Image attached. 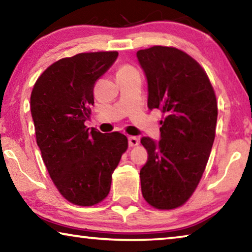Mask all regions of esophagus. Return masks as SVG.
I'll return each instance as SVG.
<instances>
[{
    "mask_svg": "<svg viewBox=\"0 0 252 252\" xmlns=\"http://www.w3.org/2000/svg\"><path fill=\"white\" fill-rule=\"evenodd\" d=\"M139 139L136 136H129V146L130 147H135L138 146Z\"/></svg>",
    "mask_w": 252,
    "mask_h": 252,
    "instance_id": "esophagus-1",
    "label": "esophagus"
}]
</instances>
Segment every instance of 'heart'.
Wrapping results in <instances>:
<instances>
[{"instance_id": "b5f03b06", "label": "heart", "mask_w": 252, "mask_h": 252, "mask_svg": "<svg viewBox=\"0 0 252 252\" xmlns=\"http://www.w3.org/2000/svg\"><path fill=\"white\" fill-rule=\"evenodd\" d=\"M135 72H136V70L134 69V67H132L130 65H123L118 70L117 75H129L132 73H135Z\"/></svg>"}]
</instances>
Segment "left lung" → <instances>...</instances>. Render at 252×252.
<instances>
[{
	"instance_id": "1",
	"label": "left lung",
	"mask_w": 252,
	"mask_h": 252,
	"mask_svg": "<svg viewBox=\"0 0 252 252\" xmlns=\"http://www.w3.org/2000/svg\"><path fill=\"white\" fill-rule=\"evenodd\" d=\"M148 82V108L163 113L160 140L141 139L148 161L140 170L143 198L174 209L191 197L206 169L218 106L208 75L182 51L152 46L136 52Z\"/></svg>"
}]
</instances>
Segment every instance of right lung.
Here are the masks:
<instances>
[{
	"label": "right lung",
	"instance_id": "obj_1",
	"mask_svg": "<svg viewBox=\"0 0 252 252\" xmlns=\"http://www.w3.org/2000/svg\"><path fill=\"white\" fill-rule=\"evenodd\" d=\"M118 55L117 51L80 53L59 60L32 90L31 114L42 159L60 193L78 206H93L108 195L112 173L127 149L125 134L84 126L94 103V83Z\"/></svg>",
	"mask_w": 252,
	"mask_h": 252
}]
</instances>
